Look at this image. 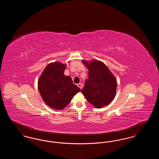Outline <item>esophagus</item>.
<instances>
[{
    "mask_svg": "<svg viewBox=\"0 0 159 159\" xmlns=\"http://www.w3.org/2000/svg\"><path fill=\"white\" fill-rule=\"evenodd\" d=\"M77 86H78L79 88H80L82 89L83 86H82V83H78V84H77Z\"/></svg>",
    "mask_w": 159,
    "mask_h": 159,
    "instance_id": "obj_1",
    "label": "esophagus"
}]
</instances>
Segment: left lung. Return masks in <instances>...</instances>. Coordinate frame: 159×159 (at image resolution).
Returning a JSON list of instances; mask_svg holds the SVG:
<instances>
[{
	"label": "left lung",
	"instance_id": "left-lung-1",
	"mask_svg": "<svg viewBox=\"0 0 159 159\" xmlns=\"http://www.w3.org/2000/svg\"><path fill=\"white\" fill-rule=\"evenodd\" d=\"M89 69V79L85 81L82 92L87 101L100 108L109 104L116 95L117 81L106 65L101 61L93 60L89 64L83 61Z\"/></svg>",
	"mask_w": 159,
	"mask_h": 159
}]
</instances>
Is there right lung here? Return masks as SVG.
Returning a JSON list of instances; mask_svg holds the SVG:
<instances>
[{
    "label": "right lung",
    "mask_w": 159,
    "mask_h": 159,
    "mask_svg": "<svg viewBox=\"0 0 159 159\" xmlns=\"http://www.w3.org/2000/svg\"><path fill=\"white\" fill-rule=\"evenodd\" d=\"M66 66L53 62L47 66L38 81L40 94L48 106L61 110L65 108L80 89L64 75Z\"/></svg>",
    "instance_id": "1"
}]
</instances>
